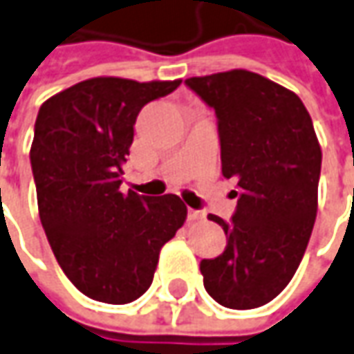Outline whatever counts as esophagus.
Wrapping results in <instances>:
<instances>
[{"label":"esophagus","instance_id":"34e87169","mask_svg":"<svg viewBox=\"0 0 354 354\" xmlns=\"http://www.w3.org/2000/svg\"><path fill=\"white\" fill-rule=\"evenodd\" d=\"M203 217H205L203 211H199V209H187V218L189 221H201Z\"/></svg>","mask_w":354,"mask_h":354}]
</instances>
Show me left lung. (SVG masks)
Instances as JSON below:
<instances>
[{
  "label": "left lung",
  "instance_id": "obj_1",
  "mask_svg": "<svg viewBox=\"0 0 354 354\" xmlns=\"http://www.w3.org/2000/svg\"><path fill=\"white\" fill-rule=\"evenodd\" d=\"M217 116L223 176L238 186L225 252L201 259L209 297L250 310L287 287L302 261L318 211L322 149L295 93L246 69L186 79Z\"/></svg>",
  "mask_w": 354,
  "mask_h": 354
}]
</instances>
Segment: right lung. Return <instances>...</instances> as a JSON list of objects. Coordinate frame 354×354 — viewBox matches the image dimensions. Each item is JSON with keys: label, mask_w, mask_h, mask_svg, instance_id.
<instances>
[{"label": "right lung", "mask_w": 354, "mask_h": 354, "mask_svg": "<svg viewBox=\"0 0 354 354\" xmlns=\"http://www.w3.org/2000/svg\"><path fill=\"white\" fill-rule=\"evenodd\" d=\"M180 83L95 77L38 110L30 167L40 221L59 268L93 300L127 304L141 297L160 248L186 221L174 194L120 192L137 114Z\"/></svg>", "instance_id": "1"}]
</instances>
